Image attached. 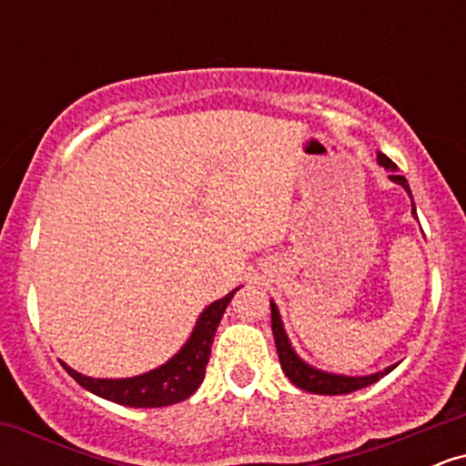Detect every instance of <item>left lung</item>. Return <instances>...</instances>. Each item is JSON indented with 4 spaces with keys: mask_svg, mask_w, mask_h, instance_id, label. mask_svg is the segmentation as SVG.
<instances>
[{
    "mask_svg": "<svg viewBox=\"0 0 466 466\" xmlns=\"http://www.w3.org/2000/svg\"><path fill=\"white\" fill-rule=\"evenodd\" d=\"M377 159H379V164H381L383 168L390 173V179L397 181V184H400L405 190L410 192L408 179H405L403 175H399V166L383 153H377ZM410 197H411V192H410ZM414 215H416V210H414ZM271 330H274V341H276L278 357H280L282 372L287 374L289 381H291L293 386H298L300 390H307V392L329 394V397H335V394H349V392H355V390L372 386L374 381H379L383 374H388L394 368V366H390L383 372L368 374V377H344V374H329L322 370H315V368L309 366V363H304L300 357L293 352L291 344H289V339L285 335V329H282L280 315H278V309L274 302H271Z\"/></svg>",
    "mask_w": 466,
    "mask_h": 466,
    "instance_id": "8db88e82",
    "label": "left lung"
}]
</instances>
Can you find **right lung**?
<instances>
[{"instance_id":"obj_1","label":"right lung","mask_w":466,"mask_h":466,"mask_svg":"<svg viewBox=\"0 0 466 466\" xmlns=\"http://www.w3.org/2000/svg\"><path fill=\"white\" fill-rule=\"evenodd\" d=\"M237 291L238 287L221 300L212 302L201 313L199 322H197L184 349L173 360L151 372L131 379H92L72 370L66 363H63V368L78 386L106 400H114V403L129 405V408H164V405L179 403L201 386L203 377H206L208 360H210V346L215 341L217 326Z\"/></svg>"}]
</instances>
